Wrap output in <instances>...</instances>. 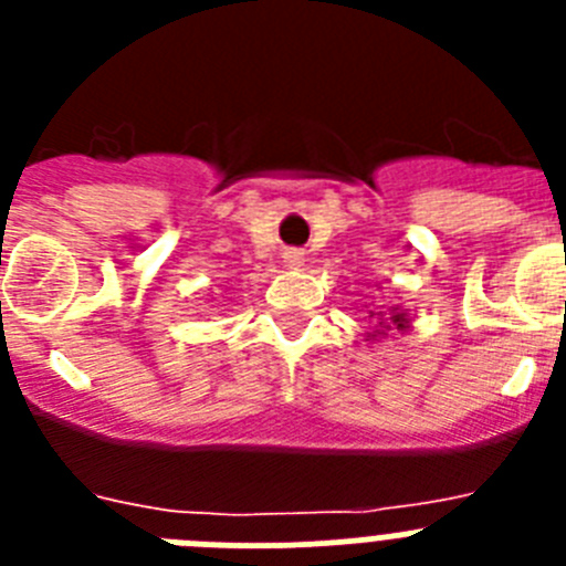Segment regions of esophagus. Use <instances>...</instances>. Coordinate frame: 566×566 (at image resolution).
<instances>
[{"label": "esophagus", "instance_id": "obj_1", "mask_svg": "<svg viewBox=\"0 0 566 566\" xmlns=\"http://www.w3.org/2000/svg\"><path fill=\"white\" fill-rule=\"evenodd\" d=\"M283 263H286L289 269H300L303 266V252H297V249H289V252L283 254Z\"/></svg>", "mask_w": 566, "mask_h": 566}]
</instances>
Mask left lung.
<instances>
[{
	"label": "left lung",
	"mask_w": 566,
	"mask_h": 566,
	"mask_svg": "<svg viewBox=\"0 0 566 566\" xmlns=\"http://www.w3.org/2000/svg\"><path fill=\"white\" fill-rule=\"evenodd\" d=\"M368 314H371V317H377V328L368 334V339L388 337V332H391V328H397V332H408V328H411V317H408V312H405V308L391 306L388 308V314L385 312H368Z\"/></svg>",
	"instance_id": "obj_1"
}]
</instances>
